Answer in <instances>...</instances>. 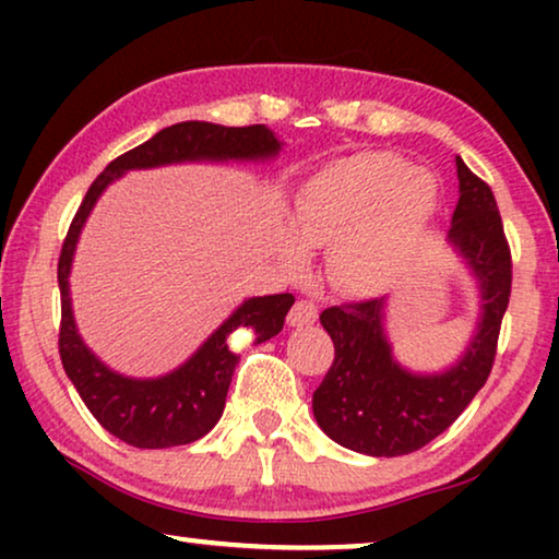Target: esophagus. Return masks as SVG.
Segmentation results:
<instances>
[{
    "label": "esophagus",
    "instance_id": "1",
    "mask_svg": "<svg viewBox=\"0 0 559 559\" xmlns=\"http://www.w3.org/2000/svg\"><path fill=\"white\" fill-rule=\"evenodd\" d=\"M316 320H318V305L310 302V300H297L293 305V310H289V316H287V323L293 328L312 325Z\"/></svg>",
    "mask_w": 559,
    "mask_h": 559
}]
</instances>
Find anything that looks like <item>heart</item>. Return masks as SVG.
I'll use <instances>...</instances> for the list:
<instances>
[{"mask_svg":"<svg viewBox=\"0 0 559 559\" xmlns=\"http://www.w3.org/2000/svg\"><path fill=\"white\" fill-rule=\"evenodd\" d=\"M438 193L430 175L389 152L335 163L305 186L295 228L308 247H333L335 285L366 293L396 277L430 231ZM287 259L302 262L300 243Z\"/></svg>","mask_w":559,"mask_h":559,"instance_id":"1","label":"heart"}]
</instances>
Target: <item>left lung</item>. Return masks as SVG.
Instances as JSON below:
<instances>
[{"label":"left lung","instance_id":"left-lung-1","mask_svg":"<svg viewBox=\"0 0 559 559\" xmlns=\"http://www.w3.org/2000/svg\"><path fill=\"white\" fill-rule=\"evenodd\" d=\"M455 167L461 198L448 243L480 293L478 323L463 356L438 373L404 369L386 338V297L320 312L335 358L312 394V415L328 438L356 453L396 457L425 448L461 417L491 373L511 295V251L491 188L461 157Z\"/></svg>","mask_w":559,"mask_h":559}]
</instances>
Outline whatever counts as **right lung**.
I'll return each mask as SVG.
<instances>
[{"label":"right lung","mask_w":559,"mask_h":559,"mask_svg":"<svg viewBox=\"0 0 559 559\" xmlns=\"http://www.w3.org/2000/svg\"><path fill=\"white\" fill-rule=\"evenodd\" d=\"M282 142L264 124L221 127L211 121H180L157 132L140 147L106 165V170L91 182L79 213L60 249L58 287H60V361L75 392L81 394L91 415L114 438L134 448H173L188 445L213 430L226 407L228 384L239 364V354L228 346V335L239 328L254 333V343L270 341L285 325L287 310L295 297L264 295L249 297L213 331L203 346L186 364L165 377L134 379L114 371L83 343L75 328L71 305L73 254L86 218L106 188L129 170L180 163H264L280 155Z\"/></svg>","instance_id":"right-lung-1"}]
</instances>
